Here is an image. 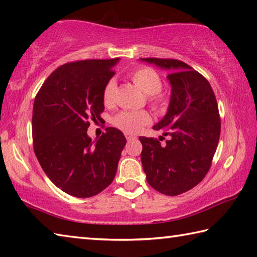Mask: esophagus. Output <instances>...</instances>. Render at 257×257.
Instances as JSON below:
<instances>
[{
    "label": "esophagus",
    "mask_w": 257,
    "mask_h": 257,
    "mask_svg": "<svg viewBox=\"0 0 257 257\" xmlns=\"http://www.w3.org/2000/svg\"><path fill=\"white\" fill-rule=\"evenodd\" d=\"M125 138H127L128 142L134 141V139H136V137H135V136H130V135H125Z\"/></svg>",
    "instance_id": "1"
}]
</instances>
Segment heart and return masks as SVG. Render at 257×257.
Wrapping results in <instances>:
<instances>
[{
  "label": "heart",
  "mask_w": 257,
  "mask_h": 257,
  "mask_svg": "<svg viewBox=\"0 0 257 257\" xmlns=\"http://www.w3.org/2000/svg\"><path fill=\"white\" fill-rule=\"evenodd\" d=\"M127 77L133 84L146 94L147 102L153 107L163 105L164 98L161 94L162 78L154 69L150 67H141L130 71ZM116 92V82L111 79L106 82L103 89V102L112 104ZM151 122V116L146 111H121L113 118V124L127 134H136L141 132L144 125Z\"/></svg>",
  "instance_id": "b5f03b06"
}]
</instances>
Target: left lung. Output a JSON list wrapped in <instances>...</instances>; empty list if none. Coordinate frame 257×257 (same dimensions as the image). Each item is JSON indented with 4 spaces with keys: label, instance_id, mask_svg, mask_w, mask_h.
I'll use <instances>...</instances> for the list:
<instances>
[{
    "label": "left lung",
    "instance_id": "1",
    "mask_svg": "<svg viewBox=\"0 0 257 257\" xmlns=\"http://www.w3.org/2000/svg\"><path fill=\"white\" fill-rule=\"evenodd\" d=\"M141 60L171 71L168 112L153 127L170 139L164 146L154 138L139 141L147 182L160 193L176 196L194 188L210 170L221 132L216 98L206 78L182 61Z\"/></svg>",
    "mask_w": 257,
    "mask_h": 257
}]
</instances>
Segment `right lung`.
Listing matches in <instances>:
<instances>
[{
    "mask_svg": "<svg viewBox=\"0 0 257 257\" xmlns=\"http://www.w3.org/2000/svg\"><path fill=\"white\" fill-rule=\"evenodd\" d=\"M119 58L66 63L51 73L35 97L34 151L53 184L71 196L101 193L114 179L125 137L107 127L96 142L89 121L101 120L103 89Z\"/></svg>",
    "mask_w": 257,
    "mask_h": 257,
    "instance_id": "1",
    "label": "right lung"
}]
</instances>
